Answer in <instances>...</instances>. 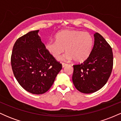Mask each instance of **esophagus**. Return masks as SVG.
Instances as JSON below:
<instances>
[{
	"instance_id": "1",
	"label": "esophagus",
	"mask_w": 121,
	"mask_h": 121,
	"mask_svg": "<svg viewBox=\"0 0 121 121\" xmlns=\"http://www.w3.org/2000/svg\"><path fill=\"white\" fill-rule=\"evenodd\" d=\"M67 65H68V64H65V63H62V68H64L65 66H67Z\"/></svg>"
}]
</instances>
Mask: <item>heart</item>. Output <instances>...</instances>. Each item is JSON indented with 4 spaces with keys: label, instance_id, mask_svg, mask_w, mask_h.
<instances>
[{
    "label": "heart",
    "instance_id": "1",
    "mask_svg": "<svg viewBox=\"0 0 121 121\" xmlns=\"http://www.w3.org/2000/svg\"><path fill=\"white\" fill-rule=\"evenodd\" d=\"M56 41L45 44L47 51L55 59H58L65 51L66 53L59 59L62 61L77 62L86 60L91 55L93 45L92 36L87 32L77 30H62L55 36Z\"/></svg>",
    "mask_w": 121,
    "mask_h": 121
}]
</instances>
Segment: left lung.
<instances>
[{
    "label": "left lung",
    "instance_id": "1",
    "mask_svg": "<svg viewBox=\"0 0 121 121\" xmlns=\"http://www.w3.org/2000/svg\"><path fill=\"white\" fill-rule=\"evenodd\" d=\"M94 42L89 57L82 63L73 65L72 81L83 93L95 92L106 84L113 65L112 49L100 34H94Z\"/></svg>",
    "mask_w": 121,
    "mask_h": 121
}]
</instances>
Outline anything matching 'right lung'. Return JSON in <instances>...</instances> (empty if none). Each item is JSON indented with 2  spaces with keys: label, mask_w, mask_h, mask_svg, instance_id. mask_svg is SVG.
<instances>
[{
  "label": "right lung",
  "mask_w": 121,
  "mask_h": 121,
  "mask_svg": "<svg viewBox=\"0 0 121 121\" xmlns=\"http://www.w3.org/2000/svg\"><path fill=\"white\" fill-rule=\"evenodd\" d=\"M39 32L30 31L18 39L11 59L13 74L19 84L35 94L47 92L62 69L61 64L47 51Z\"/></svg>",
  "instance_id": "add662e5"
}]
</instances>
